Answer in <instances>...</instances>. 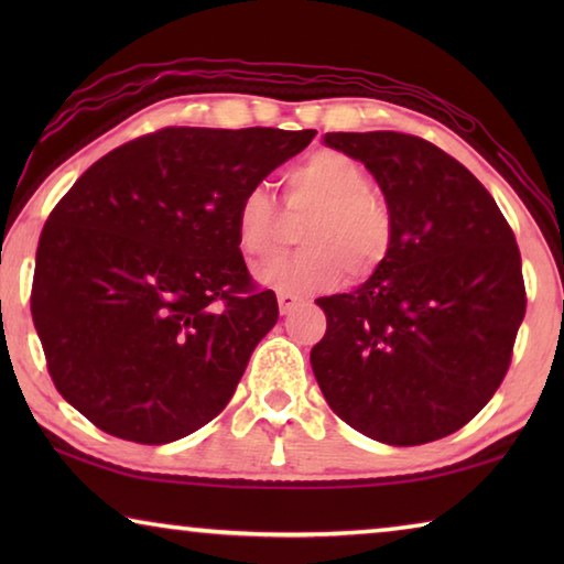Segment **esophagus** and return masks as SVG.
I'll return each instance as SVG.
<instances>
[{"label":"esophagus","mask_w":564,"mask_h":564,"mask_svg":"<svg viewBox=\"0 0 564 564\" xmlns=\"http://www.w3.org/2000/svg\"><path fill=\"white\" fill-rule=\"evenodd\" d=\"M301 305V299H295V295L291 293H279V311L281 316H285V313H291L293 308H299Z\"/></svg>","instance_id":"1"}]
</instances>
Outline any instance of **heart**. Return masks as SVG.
<instances>
[{"instance_id": "heart-1", "label": "heart", "mask_w": 564, "mask_h": 564, "mask_svg": "<svg viewBox=\"0 0 564 564\" xmlns=\"http://www.w3.org/2000/svg\"><path fill=\"white\" fill-rule=\"evenodd\" d=\"M285 214L305 216L301 251L256 269L263 285L291 295L328 291L340 281L368 279L393 243L388 206L370 191L366 166L336 149H318L283 176ZM236 246L246 261H263L279 248L283 218L263 186L248 188L234 214Z\"/></svg>"}]
</instances>
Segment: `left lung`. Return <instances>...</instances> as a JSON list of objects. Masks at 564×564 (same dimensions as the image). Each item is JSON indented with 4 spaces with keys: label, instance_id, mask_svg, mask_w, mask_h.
<instances>
[{
    "label": "left lung",
    "instance_id": "1",
    "mask_svg": "<svg viewBox=\"0 0 564 564\" xmlns=\"http://www.w3.org/2000/svg\"><path fill=\"white\" fill-rule=\"evenodd\" d=\"M383 191L393 243L352 293L323 295L311 366L333 413L386 445L460 431L508 373L524 318L520 248L480 181L431 141L333 131Z\"/></svg>",
    "mask_w": 564,
    "mask_h": 564
}]
</instances>
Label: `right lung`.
Returning <instances> with one entry per match:
<instances>
[{
	"mask_svg": "<svg viewBox=\"0 0 564 564\" xmlns=\"http://www.w3.org/2000/svg\"><path fill=\"white\" fill-rule=\"evenodd\" d=\"M313 137L169 127L109 151L54 206L32 318L56 390L99 431L164 445L226 408L279 321L236 246V206Z\"/></svg>",
	"mask_w": 564,
	"mask_h": 564,
	"instance_id": "right-lung-1",
	"label": "right lung"
}]
</instances>
